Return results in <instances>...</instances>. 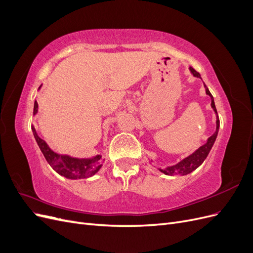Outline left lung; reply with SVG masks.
Wrapping results in <instances>:
<instances>
[{
  "label": "left lung",
  "instance_id": "1",
  "mask_svg": "<svg viewBox=\"0 0 253 253\" xmlns=\"http://www.w3.org/2000/svg\"><path fill=\"white\" fill-rule=\"evenodd\" d=\"M190 72L193 74L194 77L201 78L200 73H197L194 70V68L190 67ZM205 88H206V94L209 95L210 98H211V106H212V109L216 114V129H215V133H214L211 137H209L208 140H207V142L204 145H202L201 148H198L194 153H192V154L189 155L188 157L183 158L181 162H179L178 164H176V165L171 166V167H167V168H165V169H158L160 172L166 174V175H174V174L187 175V174H190L192 171H194L195 169H197V168L204 163V160L207 158V156H208L210 150L213 147L214 141H215V139H216L217 133H218V128H219L218 115H217L215 104H214L213 96L211 95L208 87H207L206 85H205Z\"/></svg>",
  "mask_w": 253,
  "mask_h": 253
}]
</instances>
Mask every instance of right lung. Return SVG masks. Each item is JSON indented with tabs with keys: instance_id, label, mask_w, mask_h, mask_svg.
I'll list each match as a JSON object with an SVG mask.
<instances>
[{
	"instance_id": "add662e5",
	"label": "right lung",
	"mask_w": 253,
	"mask_h": 253,
	"mask_svg": "<svg viewBox=\"0 0 253 253\" xmlns=\"http://www.w3.org/2000/svg\"><path fill=\"white\" fill-rule=\"evenodd\" d=\"M41 86L39 87V89ZM38 113V102L35 101L34 105V115ZM33 133L35 139L39 145L41 152L45 159L47 160L49 166L55 170L58 174L68 179H81L87 178L90 176L95 175L99 170L101 169L103 160L101 159V155H96L90 158H76L70 155H61L58 153L53 152L48 144L45 142L39 135L37 134L36 128L32 126Z\"/></svg>"
}]
</instances>
